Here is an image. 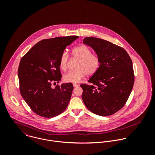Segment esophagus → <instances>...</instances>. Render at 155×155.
<instances>
[{
	"mask_svg": "<svg viewBox=\"0 0 155 155\" xmlns=\"http://www.w3.org/2000/svg\"><path fill=\"white\" fill-rule=\"evenodd\" d=\"M73 87H79V85L77 84H73Z\"/></svg>",
	"mask_w": 155,
	"mask_h": 155,
	"instance_id": "1",
	"label": "esophagus"
}]
</instances>
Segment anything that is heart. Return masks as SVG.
<instances>
[{
	"mask_svg": "<svg viewBox=\"0 0 155 155\" xmlns=\"http://www.w3.org/2000/svg\"><path fill=\"white\" fill-rule=\"evenodd\" d=\"M73 57L79 60L76 70L70 71L64 76V81L69 83L79 82L87 74L93 75L96 73L101 66L100 56L92 53L91 50L85 45H79L71 50ZM68 55L63 52L59 59V66L66 70L68 61Z\"/></svg>",
	"mask_w": 155,
	"mask_h": 155,
	"instance_id": "b5f03b06",
	"label": "heart"
}]
</instances>
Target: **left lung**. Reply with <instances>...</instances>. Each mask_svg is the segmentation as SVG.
I'll return each instance as SVG.
<instances>
[{
  "mask_svg": "<svg viewBox=\"0 0 155 155\" xmlns=\"http://www.w3.org/2000/svg\"><path fill=\"white\" fill-rule=\"evenodd\" d=\"M83 43L90 46L101 58L98 71L82 84V98L87 109L102 116L111 115L127 103L134 84L132 60L122 47L109 41L85 38Z\"/></svg>",
  "mask_w": 155,
  "mask_h": 155,
  "instance_id": "8db88e82",
  "label": "left lung"
}]
</instances>
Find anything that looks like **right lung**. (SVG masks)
<instances>
[{
    "instance_id": "add662e5",
    "label": "right lung",
    "mask_w": 155,
    "mask_h": 155,
    "mask_svg": "<svg viewBox=\"0 0 155 155\" xmlns=\"http://www.w3.org/2000/svg\"><path fill=\"white\" fill-rule=\"evenodd\" d=\"M79 36L57 37L44 39L35 45L21 59L18 70L21 95L31 109L39 116L49 118L66 109L71 98V83L57 85L62 75L59 59L67 46Z\"/></svg>"
}]
</instances>
